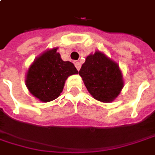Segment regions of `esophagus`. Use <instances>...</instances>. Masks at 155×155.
Returning <instances> with one entry per match:
<instances>
[{
	"label": "esophagus",
	"mask_w": 155,
	"mask_h": 155,
	"mask_svg": "<svg viewBox=\"0 0 155 155\" xmlns=\"http://www.w3.org/2000/svg\"><path fill=\"white\" fill-rule=\"evenodd\" d=\"M74 65H75V68H77V70L79 71V70H80V68H81V63H80L79 61H75V62H74Z\"/></svg>",
	"instance_id": "1"
}]
</instances>
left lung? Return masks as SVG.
I'll list each match as a JSON object with an SVG mask.
<instances>
[{
    "instance_id": "8db88e82",
    "label": "left lung",
    "mask_w": 155,
    "mask_h": 155,
    "mask_svg": "<svg viewBox=\"0 0 155 155\" xmlns=\"http://www.w3.org/2000/svg\"><path fill=\"white\" fill-rule=\"evenodd\" d=\"M79 74L89 94L104 103L113 101L124 87L123 74L118 64L100 51L87 57Z\"/></svg>"
}]
</instances>
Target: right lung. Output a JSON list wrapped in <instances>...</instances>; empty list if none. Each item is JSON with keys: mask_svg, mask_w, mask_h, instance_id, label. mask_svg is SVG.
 Here are the masks:
<instances>
[{"mask_svg": "<svg viewBox=\"0 0 155 155\" xmlns=\"http://www.w3.org/2000/svg\"><path fill=\"white\" fill-rule=\"evenodd\" d=\"M56 51L54 48L37 57L26 74L25 85L29 92L45 103L59 97L68 77L78 74L72 62L62 61Z\"/></svg>", "mask_w": 155, "mask_h": 155, "instance_id": "obj_1", "label": "right lung"}]
</instances>
